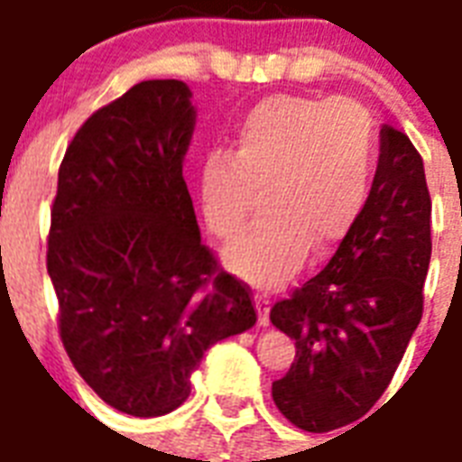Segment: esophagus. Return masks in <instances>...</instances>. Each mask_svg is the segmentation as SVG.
<instances>
[{"instance_id": "34e87169", "label": "esophagus", "mask_w": 462, "mask_h": 462, "mask_svg": "<svg viewBox=\"0 0 462 462\" xmlns=\"http://www.w3.org/2000/svg\"><path fill=\"white\" fill-rule=\"evenodd\" d=\"M254 305L256 315H259V325H269V310H271V298L266 293H254Z\"/></svg>"}]
</instances>
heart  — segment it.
<instances>
[{
	"label": "heart",
	"mask_w": 462,
	"mask_h": 462,
	"mask_svg": "<svg viewBox=\"0 0 462 462\" xmlns=\"http://www.w3.org/2000/svg\"><path fill=\"white\" fill-rule=\"evenodd\" d=\"M373 121L351 98L273 94L239 121L232 154L203 164L199 199L208 230L230 242L263 191L266 213L227 249V266L262 288L300 269L310 245L325 254L356 225L371 191Z\"/></svg>",
	"instance_id": "b5f03b06"
}]
</instances>
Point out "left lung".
Returning <instances> with one entry per match:
<instances>
[{"label":"left lung","instance_id":"left-lung-1","mask_svg":"<svg viewBox=\"0 0 462 462\" xmlns=\"http://www.w3.org/2000/svg\"><path fill=\"white\" fill-rule=\"evenodd\" d=\"M429 259L424 162L402 130L383 125L356 225L325 269L271 308V322L295 339L291 371L271 385L291 424L325 434L371 411L421 319Z\"/></svg>","mask_w":462,"mask_h":462}]
</instances>
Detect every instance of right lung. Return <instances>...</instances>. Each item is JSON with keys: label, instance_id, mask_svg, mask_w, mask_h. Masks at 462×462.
<instances>
[{"label": "right lung", "instance_id": "obj_1", "mask_svg": "<svg viewBox=\"0 0 462 462\" xmlns=\"http://www.w3.org/2000/svg\"><path fill=\"white\" fill-rule=\"evenodd\" d=\"M196 111L179 79H147L84 121L58 171L48 273L58 329L114 410L160 417L191 393L208 346L254 327L252 291L200 242L184 154Z\"/></svg>", "mask_w": 462, "mask_h": 462}]
</instances>
